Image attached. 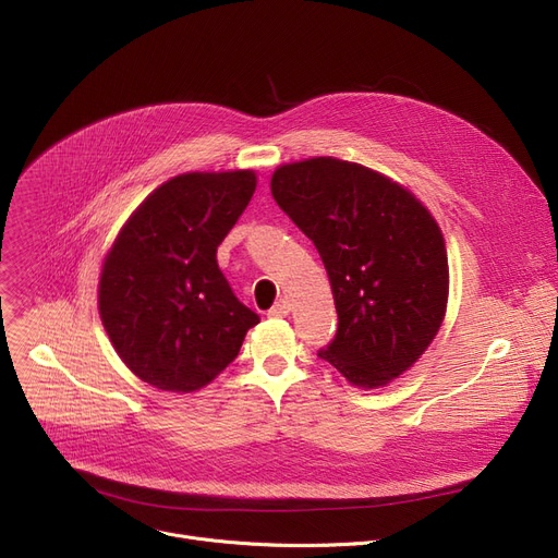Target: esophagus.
<instances>
[{
	"label": "esophagus",
	"mask_w": 558,
	"mask_h": 558,
	"mask_svg": "<svg viewBox=\"0 0 558 558\" xmlns=\"http://www.w3.org/2000/svg\"><path fill=\"white\" fill-rule=\"evenodd\" d=\"M271 318H282V316H287L289 314V303L282 299V301H278L269 312H267Z\"/></svg>",
	"instance_id": "1"
}]
</instances>
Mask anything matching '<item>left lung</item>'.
Instances as JSON below:
<instances>
[{"instance_id": "left-lung-1", "label": "left lung", "mask_w": 558, "mask_h": 558, "mask_svg": "<svg viewBox=\"0 0 558 558\" xmlns=\"http://www.w3.org/2000/svg\"><path fill=\"white\" fill-rule=\"evenodd\" d=\"M271 194L314 242L332 284L339 326L318 357L355 387L389 385L444 324L450 274L441 228L412 192L337 158L278 167Z\"/></svg>"}]
</instances>
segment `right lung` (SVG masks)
Masks as SVG:
<instances>
[{"label": "right lung", "instance_id": "obj_1", "mask_svg": "<svg viewBox=\"0 0 558 558\" xmlns=\"http://www.w3.org/2000/svg\"><path fill=\"white\" fill-rule=\"evenodd\" d=\"M251 169L192 171L142 201L108 251L99 314L122 362L156 389L205 387L259 324L217 264L255 192Z\"/></svg>", "mask_w": 558, "mask_h": 558}]
</instances>
